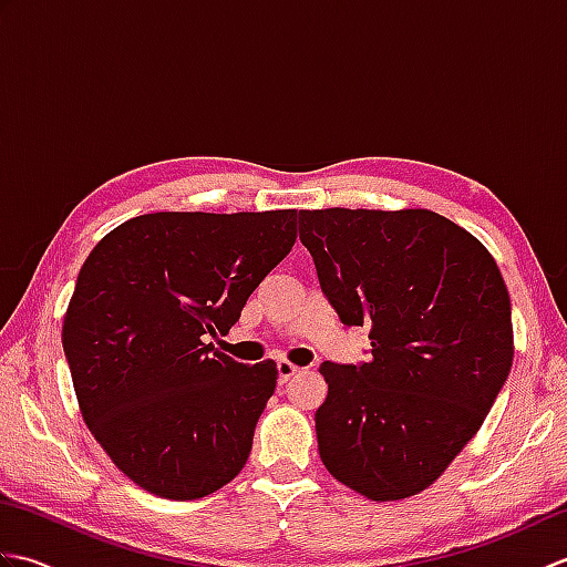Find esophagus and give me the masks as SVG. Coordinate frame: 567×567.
Returning a JSON list of instances; mask_svg holds the SVG:
<instances>
[{"label": "esophagus", "instance_id": "obj_1", "mask_svg": "<svg viewBox=\"0 0 567 567\" xmlns=\"http://www.w3.org/2000/svg\"><path fill=\"white\" fill-rule=\"evenodd\" d=\"M297 372L299 368L292 365L290 360H280V363H277V375H280V382H287L292 375H297Z\"/></svg>", "mask_w": 567, "mask_h": 567}]
</instances>
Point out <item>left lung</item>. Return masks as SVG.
I'll list each match as a JSON object with an SVG mask.
<instances>
[{
	"mask_svg": "<svg viewBox=\"0 0 567 567\" xmlns=\"http://www.w3.org/2000/svg\"><path fill=\"white\" fill-rule=\"evenodd\" d=\"M299 240L370 360L321 363L317 409L329 473L372 502L436 483L495 404L514 360L512 302L495 258L429 209L299 212Z\"/></svg>",
	"mask_w": 567,
	"mask_h": 567,
	"instance_id": "1",
	"label": "left lung"
}]
</instances>
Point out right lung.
Instances as JSON below:
<instances>
[{"label":"right lung","instance_id":"1","mask_svg":"<svg viewBox=\"0 0 567 567\" xmlns=\"http://www.w3.org/2000/svg\"><path fill=\"white\" fill-rule=\"evenodd\" d=\"M297 209L155 212L106 234L84 260L63 351L84 424L151 495L199 499L246 465L277 365L236 363L228 333L292 250Z\"/></svg>","mask_w":567,"mask_h":567}]
</instances>
